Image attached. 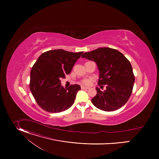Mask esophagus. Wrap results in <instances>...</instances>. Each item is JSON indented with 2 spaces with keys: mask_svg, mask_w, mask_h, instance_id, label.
Masks as SVG:
<instances>
[{
  "mask_svg": "<svg viewBox=\"0 0 159 159\" xmlns=\"http://www.w3.org/2000/svg\"><path fill=\"white\" fill-rule=\"evenodd\" d=\"M81 89H88L89 87H85V86H81Z\"/></svg>",
  "mask_w": 159,
  "mask_h": 159,
  "instance_id": "1",
  "label": "esophagus"
}]
</instances>
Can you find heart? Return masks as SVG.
<instances>
[{"instance_id":"b5f03b06","label":"heart","mask_w":159,"mask_h":159,"mask_svg":"<svg viewBox=\"0 0 159 159\" xmlns=\"http://www.w3.org/2000/svg\"><path fill=\"white\" fill-rule=\"evenodd\" d=\"M90 82H90V80L89 79H85L82 80V83L85 85H89L90 84Z\"/></svg>"}]
</instances>
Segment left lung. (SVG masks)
Wrapping results in <instances>:
<instances>
[{
	"mask_svg": "<svg viewBox=\"0 0 159 159\" xmlns=\"http://www.w3.org/2000/svg\"><path fill=\"white\" fill-rule=\"evenodd\" d=\"M82 58L96 63L100 74L98 85H106L104 91L96 88L97 94L91 99L93 104L104 111H114L124 106L132 93L134 82L129 61L121 52L110 48L84 53Z\"/></svg>",
	"mask_w": 159,
	"mask_h": 159,
	"instance_id": "1",
	"label": "left lung"
}]
</instances>
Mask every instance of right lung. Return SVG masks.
<instances>
[{
	"instance_id": "1",
	"label": "right lung",
	"mask_w": 159,
	"mask_h": 159,
	"mask_svg": "<svg viewBox=\"0 0 159 159\" xmlns=\"http://www.w3.org/2000/svg\"><path fill=\"white\" fill-rule=\"evenodd\" d=\"M83 53L58 49L47 51L39 57L31 70L30 88L43 110L60 112L72 106L80 86L75 84L65 89L60 79L71 72Z\"/></svg>"
}]
</instances>
